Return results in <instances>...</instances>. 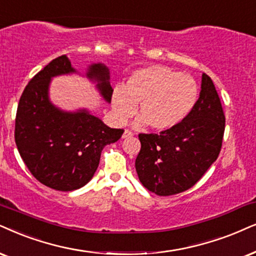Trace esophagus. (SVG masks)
<instances>
[{
    "label": "esophagus",
    "mask_w": 256,
    "mask_h": 256,
    "mask_svg": "<svg viewBox=\"0 0 256 256\" xmlns=\"http://www.w3.org/2000/svg\"><path fill=\"white\" fill-rule=\"evenodd\" d=\"M134 136V134L130 130H125L124 134H122V138H128V137H132Z\"/></svg>",
    "instance_id": "esophagus-1"
}]
</instances>
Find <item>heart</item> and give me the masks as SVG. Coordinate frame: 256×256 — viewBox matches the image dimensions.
<instances>
[{
	"instance_id": "1",
	"label": "heart",
	"mask_w": 256,
	"mask_h": 256,
	"mask_svg": "<svg viewBox=\"0 0 256 256\" xmlns=\"http://www.w3.org/2000/svg\"><path fill=\"white\" fill-rule=\"evenodd\" d=\"M198 99V85L192 76L180 74L166 66L154 64L137 70L128 78L124 88L113 90V114L120 124L134 114V125L148 124L152 130L172 128L188 117Z\"/></svg>"
}]
</instances>
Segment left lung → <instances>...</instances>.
I'll return each instance as SVG.
<instances>
[{"mask_svg":"<svg viewBox=\"0 0 256 256\" xmlns=\"http://www.w3.org/2000/svg\"><path fill=\"white\" fill-rule=\"evenodd\" d=\"M226 117L210 76L202 74L200 98L182 122L156 134H140L136 171L140 183L158 196L180 194L198 182L218 160Z\"/></svg>","mask_w":256,"mask_h":256,"instance_id":"obj_1","label":"left lung"}]
</instances>
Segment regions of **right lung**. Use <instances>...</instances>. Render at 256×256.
I'll list each match as a JSON object with an SVG mask.
<instances>
[{
	"label": "right lung",
	"mask_w": 256,
	"mask_h": 256,
	"mask_svg": "<svg viewBox=\"0 0 256 256\" xmlns=\"http://www.w3.org/2000/svg\"><path fill=\"white\" fill-rule=\"evenodd\" d=\"M76 73L66 56L52 60L22 93L15 119V143L28 170L38 182L59 192L79 189L92 180L106 145L124 130L111 128L86 108L64 111L50 100L54 76ZM85 76L96 82L110 102L113 88L104 64H90Z\"/></svg>",
	"instance_id": "1"
}]
</instances>
